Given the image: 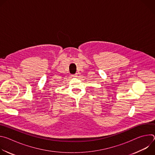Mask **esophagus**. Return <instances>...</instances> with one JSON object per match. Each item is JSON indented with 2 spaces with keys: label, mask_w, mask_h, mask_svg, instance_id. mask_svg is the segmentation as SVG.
<instances>
[{
  "label": "esophagus",
  "mask_w": 155,
  "mask_h": 155,
  "mask_svg": "<svg viewBox=\"0 0 155 155\" xmlns=\"http://www.w3.org/2000/svg\"><path fill=\"white\" fill-rule=\"evenodd\" d=\"M77 74H75V75H73V77H77Z\"/></svg>",
  "instance_id": "1"
}]
</instances>
